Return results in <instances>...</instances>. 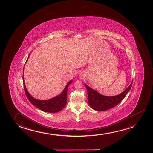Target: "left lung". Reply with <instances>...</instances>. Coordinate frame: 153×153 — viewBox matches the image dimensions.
<instances>
[{"label":"left lung","instance_id":"1","mask_svg":"<svg viewBox=\"0 0 153 153\" xmlns=\"http://www.w3.org/2000/svg\"><path fill=\"white\" fill-rule=\"evenodd\" d=\"M132 83L133 81L130 85L121 94L111 97L101 94L87 84H84L88 91V104L92 109L97 111H104L114 108L124 99L131 88Z\"/></svg>","mask_w":153,"mask_h":153}]
</instances>
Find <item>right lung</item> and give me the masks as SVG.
<instances>
[{
	"label": "right lung",
	"mask_w": 153,
	"mask_h": 153,
	"mask_svg": "<svg viewBox=\"0 0 153 153\" xmlns=\"http://www.w3.org/2000/svg\"><path fill=\"white\" fill-rule=\"evenodd\" d=\"M30 54L28 56L27 61L28 60L29 57L30 56ZM26 61V63L27 62ZM25 63V64H26ZM25 67V65H24ZM24 72L23 70V73ZM22 80L24 83V90L26 93V96L27 97L30 103L33 104V105L36 106L39 109L42 111L43 112H49V113H56L59 112L65 108L67 104V92L68 89L70 84L73 82L72 80L70 81V82L67 84L66 86L65 87L62 92L60 94L57 95L56 97H54L51 99L47 100H40L36 99L32 97L28 92V91L26 88L25 81H24V74L22 76Z\"/></svg>",
	"instance_id": "add662e5"
}]
</instances>
